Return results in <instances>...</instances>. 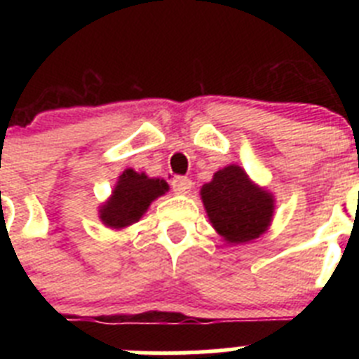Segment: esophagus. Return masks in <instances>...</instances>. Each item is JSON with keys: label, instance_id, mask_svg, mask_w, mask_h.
Wrapping results in <instances>:
<instances>
[{"label": "esophagus", "instance_id": "esophagus-1", "mask_svg": "<svg viewBox=\"0 0 359 359\" xmlns=\"http://www.w3.org/2000/svg\"><path fill=\"white\" fill-rule=\"evenodd\" d=\"M192 185H194V183L190 182L189 177L183 176H176L172 182H170V187H172V190L176 194H189L190 190H192Z\"/></svg>", "mask_w": 359, "mask_h": 359}]
</instances>
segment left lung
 Returning a JSON list of instances; mask_svg holds the SVG:
<instances>
[{
    "label": "left lung",
    "instance_id": "8db88e82",
    "mask_svg": "<svg viewBox=\"0 0 359 359\" xmlns=\"http://www.w3.org/2000/svg\"><path fill=\"white\" fill-rule=\"evenodd\" d=\"M203 205L219 236L231 244L264 233L273 215V198L248 180L239 165H228L201 189Z\"/></svg>",
    "mask_w": 359,
    "mask_h": 359
}]
</instances>
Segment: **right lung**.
<instances>
[{"label": "right lung", "instance_id": "add662e5", "mask_svg": "<svg viewBox=\"0 0 359 359\" xmlns=\"http://www.w3.org/2000/svg\"><path fill=\"white\" fill-rule=\"evenodd\" d=\"M167 190L169 185L163 180H152L145 174L128 169L120 176L111 199L100 210V219L109 228L129 226L140 221L151 201Z\"/></svg>", "mask_w": 359, "mask_h": 359}]
</instances>
